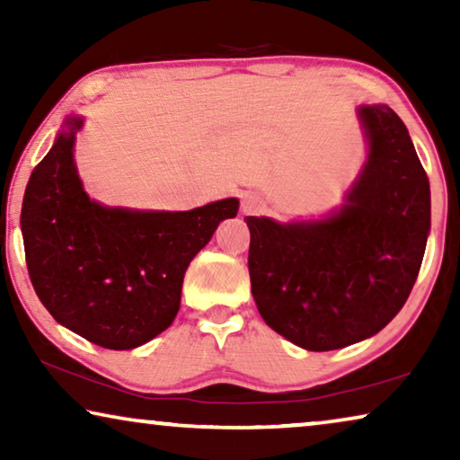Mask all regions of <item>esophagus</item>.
I'll return each mask as SVG.
<instances>
[{
	"mask_svg": "<svg viewBox=\"0 0 460 460\" xmlns=\"http://www.w3.org/2000/svg\"><path fill=\"white\" fill-rule=\"evenodd\" d=\"M263 207V203L257 197H247L243 200V211L244 213H257Z\"/></svg>",
	"mask_w": 460,
	"mask_h": 460,
	"instance_id": "esophagus-1",
	"label": "esophagus"
}]
</instances>
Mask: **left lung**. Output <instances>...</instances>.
I'll use <instances>...</instances> for the list:
<instances>
[{
	"mask_svg": "<svg viewBox=\"0 0 460 460\" xmlns=\"http://www.w3.org/2000/svg\"><path fill=\"white\" fill-rule=\"evenodd\" d=\"M368 159L341 209L318 222L244 217L251 293L270 329L310 351L358 343L406 304L431 228L429 180L387 104L360 106Z\"/></svg>",
	"mask_w": 460,
	"mask_h": 460,
	"instance_id": "8db88e82",
	"label": "left lung"
}]
</instances>
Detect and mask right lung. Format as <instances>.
I'll list each match as a JSON object with an SVG mask.
<instances>
[{"instance_id":"1","label":"right lung","mask_w":460,"mask_h":460,"mask_svg":"<svg viewBox=\"0 0 460 460\" xmlns=\"http://www.w3.org/2000/svg\"><path fill=\"white\" fill-rule=\"evenodd\" d=\"M81 117L66 119L22 199L24 257L56 323L106 349H134L173 323L192 257L238 200L190 211H131L87 197L73 161Z\"/></svg>"}]
</instances>
